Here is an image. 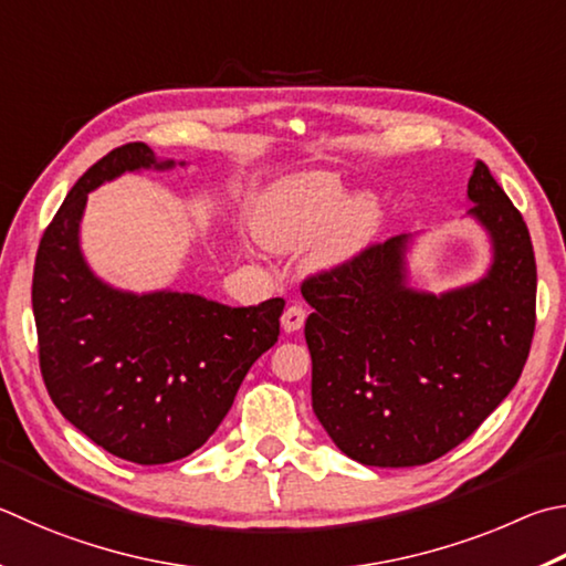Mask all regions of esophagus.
<instances>
[{
  "label": "esophagus",
  "instance_id": "obj_1",
  "mask_svg": "<svg viewBox=\"0 0 566 566\" xmlns=\"http://www.w3.org/2000/svg\"><path fill=\"white\" fill-rule=\"evenodd\" d=\"M304 322H306V310H304L302 304L286 306L284 314H282L284 332H300V328L304 326Z\"/></svg>",
  "mask_w": 566,
  "mask_h": 566
}]
</instances>
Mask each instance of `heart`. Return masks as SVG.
<instances>
[{
  "label": "heart",
  "mask_w": 566,
  "mask_h": 566,
  "mask_svg": "<svg viewBox=\"0 0 566 566\" xmlns=\"http://www.w3.org/2000/svg\"><path fill=\"white\" fill-rule=\"evenodd\" d=\"M344 185L328 172H302L266 190L254 208V230L270 250H294L324 233L322 260H342L364 248L378 224L374 195L347 200Z\"/></svg>",
  "instance_id": "1"
}]
</instances>
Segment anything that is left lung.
<instances>
[{
    "mask_svg": "<svg viewBox=\"0 0 566 566\" xmlns=\"http://www.w3.org/2000/svg\"><path fill=\"white\" fill-rule=\"evenodd\" d=\"M472 214L495 244L485 280L443 296L403 286L406 238L304 276L312 408L342 453L426 465L460 446L515 388L537 322V264L522 212L478 160Z\"/></svg>",
    "mask_w": 566,
    "mask_h": 566,
    "instance_id": "obj_1",
    "label": "left lung"
}]
</instances>
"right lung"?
Masks as SVG:
<instances>
[{"instance_id":"1","label":"right lung","mask_w":566,"mask_h":566,"mask_svg":"<svg viewBox=\"0 0 566 566\" xmlns=\"http://www.w3.org/2000/svg\"><path fill=\"white\" fill-rule=\"evenodd\" d=\"M148 166L172 163H156L146 143H126L78 178L39 242L32 306L39 368L61 416L111 455L163 465L218 430L250 366L276 344L284 300L234 310L98 282L78 250L86 195Z\"/></svg>"}]
</instances>
